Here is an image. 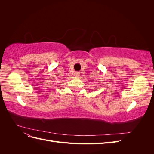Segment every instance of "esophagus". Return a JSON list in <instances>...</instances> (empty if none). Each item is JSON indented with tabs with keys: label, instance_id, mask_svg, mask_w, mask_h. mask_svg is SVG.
<instances>
[{
	"label": "esophagus",
	"instance_id": "34e87169",
	"mask_svg": "<svg viewBox=\"0 0 154 154\" xmlns=\"http://www.w3.org/2000/svg\"><path fill=\"white\" fill-rule=\"evenodd\" d=\"M74 75H75L76 76V77H79V76H80V73H79V72H75V74H74Z\"/></svg>",
	"mask_w": 154,
	"mask_h": 154
}]
</instances>
